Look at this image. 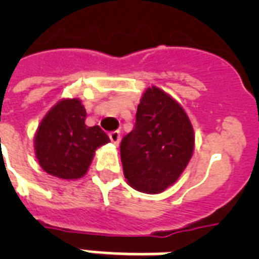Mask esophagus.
<instances>
[{"label": "esophagus", "instance_id": "34e87169", "mask_svg": "<svg viewBox=\"0 0 259 259\" xmlns=\"http://www.w3.org/2000/svg\"><path fill=\"white\" fill-rule=\"evenodd\" d=\"M109 137L110 141L113 142L114 145H118L119 141H121V133H119V132H111V133L109 134Z\"/></svg>", "mask_w": 259, "mask_h": 259}]
</instances>
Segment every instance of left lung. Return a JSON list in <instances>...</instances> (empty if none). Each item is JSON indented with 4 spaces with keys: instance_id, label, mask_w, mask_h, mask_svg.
<instances>
[{
    "instance_id": "1",
    "label": "left lung",
    "mask_w": 259,
    "mask_h": 259,
    "mask_svg": "<svg viewBox=\"0 0 259 259\" xmlns=\"http://www.w3.org/2000/svg\"><path fill=\"white\" fill-rule=\"evenodd\" d=\"M136 125L121 142L127 184L144 193H161L179 180L195 149L192 123L183 106L156 86L142 94Z\"/></svg>"
}]
</instances>
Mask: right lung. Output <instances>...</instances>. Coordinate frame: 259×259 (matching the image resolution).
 Returning a JSON list of instances; mask_svg holds the SVG:
<instances>
[{
  "mask_svg": "<svg viewBox=\"0 0 259 259\" xmlns=\"http://www.w3.org/2000/svg\"><path fill=\"white\" fill-rule=\"evenodd\" d=\"M86 109L78 98H64L48 110L34 133L38 165L51 176L78 180L89 170L95 150L110 142L99 126H87Z\"/></svg>",
  "mask_w": 259,
  "mask_h": 259,
  "instance_id": "1",
  "label": "right lung"
}]
</instances>
